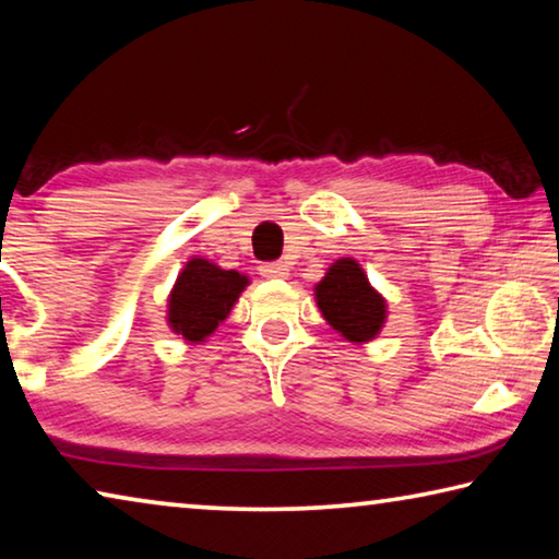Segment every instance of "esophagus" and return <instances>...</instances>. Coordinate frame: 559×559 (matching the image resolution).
<instances>
[{"label":"esophagus","mask_w":559,"mask_h":559,"mask_svg":"<svg viewBox=\"0 0 559 559\" xmlns=\"http://www.w3.org/2000/svg\"><path fill=\"white\" fill-rule=\"evenodd\" d=\"M259 271H261L263 278H286V276H288V266H286V263H283V261H266V263H261Z\"/></svg>","instance_id":"esophagus-1"}]
</instances>
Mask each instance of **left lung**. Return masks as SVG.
Listing matches in <instances>:
<instances>
[{
    "label": "left lung",
    "instance_id": "obj_1",
    "mask_svg": "<svg viewBox=\"0 0 559 559\" xmlns=\"http://www.w3.org/2000/svg\"><path fill=\"white\" fill-rule=\"evenodd\" d=\"M316 298L320 313L353 343L372 340L384 323V300L353 259H340L318 283Z\"/></svg>",
    "mask_w": 559,
    "mask_h": 559
}]
</instances>
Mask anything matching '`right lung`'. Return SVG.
Instances as JSON below:
<instances>
[{
  "label": "right lung",
  "mask_w": 559,
  "mask_h": 559,
  "mask_svg": "<svg viewBox=\"0 0 559 559\" xmlns=\"http://www.w3.org/2000/svg\"><path fill=\"white\" fill-rule=\"evenodd\" d=\"M246 283L249 281L241 273L192 259L179 273L169 296V325L189 343H202L229 316Z\"/></svg>",
  "instance_id": "right-lung-1"
}]
</instances>
